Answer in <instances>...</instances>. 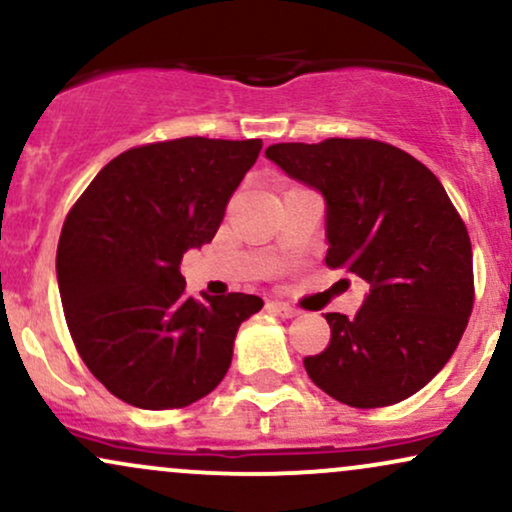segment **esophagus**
Returning <instances> with one entry per match:
<instances>
[{
	"label": "esophagus",
	"instance_id": "obj_1",
	"mask_svg": "<svg viewBox=\"0 0 512 512\" xmlns=\"http://www.w3.org/2000/svg\"><path fill=\"white\" fill-rule=\"evenodd\" d=\"M269 310H272V313H276L279 317H286V320H291V317H298L296 308H291L289 303H281V301L269 303Z\"/></svg>",
	"mask_w": 512,
	"mask_h": 512
}]
</instances>
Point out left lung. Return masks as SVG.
Segmentation results:
<instances>
[{
    "instance_id": "8db88e82",
    "label": "left lung",
    "mask_w": 512,
    "mask_h": 512,
    "mask_svg": "<svg viewBox=\"0 0 512 512\" xmlns=\"http://www.w3.org/2000/svg\"><path fill=\"white\" fill-rule=\"evenodd\" d=\"M291 178L327 202V267L370 286L356 317L327 313L330 344L303 366L356 409L397 404L431 383L460 344L474 305L472 243L424 163L378 139L272 144Z\"/></svg>"
}]
</instances>
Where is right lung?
I'll return each mask as SVG.
<instances>
[{
  "label": "right lung",
  "mask_w": 512,
  "mask_h": 512,
  "mask_svg": "<svg viewBox=\"0 0 512 512\" xmlns=\"http://www.w3.org/2000/svg\"><path fill=\"white\" fill-rule=\"evenodd\" d=\"M262 139L182 137L105 166L64 219L57 284L76 351L117 399L182 409L228 373L260 296H187L180 262L211 243Z\"/></svg>",
  "instance_id": "obj_1"
}]
</instances>
